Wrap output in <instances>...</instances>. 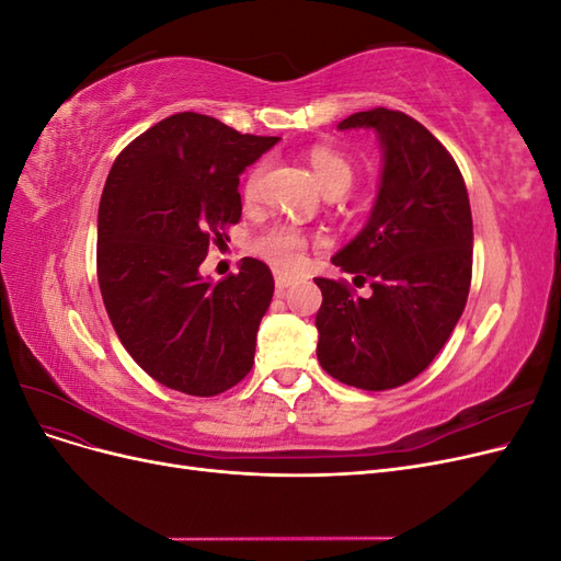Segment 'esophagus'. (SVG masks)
<instances>
[{
	"label": "esophagus",
	"instance_id": "34e87169",
	"mask_svg": "<svg viewBox=\"0 0 561 561\" xmlns=\"http://www.w3.org/2000/svg\"><path fill=\"white\" fill-rule=\"evenodd\" d=\"M274 278H276V293L283 295L287 287H290L295 283V276L285 274V271H274Z\"/></svg>",
	"mask_w": 561,
	"mask_h": 561
}]
</instances>
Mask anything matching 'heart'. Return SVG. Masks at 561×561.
Returning a JSON list of instances; mask_svg holds the SVG:
<instances>
[{
    "mask_svg": "<svg viewBox=\"0 0 561 561\" xmlns=\"http://www.w3.org/2000/svg\"><path fill=\"white\" fill-rule=\"evenodd\" d=\"M309 161L325 194H344L351 190V184L355 180V168L342 151L318 145L309 151ZM262 178L264 165L257 163L248 173L243 184V196L248 201H254L260 196ZM252 248L260 257H264L271 264H276L280 268H297L304 262V257H307L309 239L307 233L295 227H268L254 239Z\"/></svg>",
    "mask_w": 561,
    "mask_h": 561,
    "instance_id": "obj_1",
    "label": "heart"
}]
</instances>
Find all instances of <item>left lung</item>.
I'll return each mask as SVG.
<instances>
[{
	"instance_id": "1",
	"label": "left lung",
	"mask_w": 561,
	"mask_h": 561,
	"mask_svg": "<svg viewBox=\"0 0 561 561\" xmlns=\"http://www.w3.org/2000/svg\"><path fill=\"white\" fill-rule=\"evenodd\" d=\"M336 128L377 130L383 171L365 229L332 257L346 274L369 278L371 295L353 297L346 283L316 278V353L336 381L388 390L433 363L466 309L470 201L456 161L416 118L375 107Z\"/></svg>"
}]
</instances>
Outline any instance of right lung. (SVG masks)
Here are the masks:
<instances>
[{
  "instance_id": "1",
  "label": "right lung",
  "mask_w": 561,
  "mask_h": 561,
  "mask_svg": "<svg viewBox=\"0 0 561 561\" xmlns=\"http://www.w3.org/2000/svg\"><path fill=\"white\" fill-rule=\"evenodd\" d=\"M278 138L180 112L116 157L98 210V283L114 332L151 379L210 398L245 379L274 297L271 268L198 274L210 243L241 219L239 175Z\"/></svg>"
}]
</instances>
